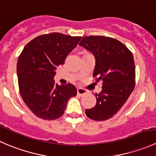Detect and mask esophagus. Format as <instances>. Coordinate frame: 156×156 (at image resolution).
<instances>
[{"mask_svg": "<svg viewBox=\"0 0 156 156\" xmlns=\"http://www.w3.org/2000/svg\"><path fill=\"white\" fill-rule=\"evenodd\" d=\"M77 91H78V95L81 96V97L85 95V94H87L88 93V91L87 90H84V89H83V88H78V89H77Z\"/></svg>", "mask_w": 156, "mask_h": 156, "instance_id": "obj_1", "label": "esophagus"}]
</instances>
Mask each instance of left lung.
<instances>
[{
	"mask_svg": "<svg viewBox=\"0 0 156 156\" xmlns=\"http://www.w3.org/2000/svg\"><path fill=\"white\" fill-rule=\"evenodd\" d=\"M79 45L93 53L94 77L103 81L102 91L95 94L96 106L86 109V115L95 121L107 120L121 109L134 89L133 54L122 42L104 36L84 37Z\"/></svg>",
	"mask_w": 156,
	"mask_h": 156,
	"instance_id": "8db88e82",
	"label": "left lung"
}]
</instances>
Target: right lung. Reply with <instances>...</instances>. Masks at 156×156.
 I'll return each mask as SVG.
<instances>
[{"mask_svg": "<svg viewBox=\"0 0 156 156\" xmlns=\"http://www.w3.org/2000/svg\"><path fill=\"white\" fill-rule=\"evenodd\" d=\"M81 38L50 33L35 37L23 49L16 67L19 88L24 103L37 117L58 119L63 115L69 99L76 96L73 84L58 85L53 78L56 68L64 64Z\"/></svg>", "mask_w": 156, "mask_h": 156, "instance_id": "right-lung-1", "label": "right lung"}]
</instances>
